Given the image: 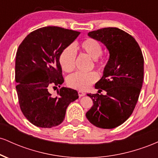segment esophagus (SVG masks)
Here are the masks:
<instances>
[{"instance_id": "obj_1", "label": "esophagus", "mask_w": 158, "mask_h": 158, "mask_svg": "<svg viewBox=\"0 0 158 158\" xmlns=\"http://www.w3.org/2000/svg\"><path fill=\"white\" fill-rule=\"evenodd\" d=\"M78 94H79V97H84L86 94H85V92L81 91V90H79V91H78Z\"/></svg>"}]
</instances>
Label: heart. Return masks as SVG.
<instances>
[{
    "mask_svg": "<svg viewBox=\"0 0 158 158\" xmlns=\"http://www.w3.org/2000/svg\"><path fill=\"white\" fill-rule=\"evenodd\" d=\"M79 48L94 59H97L102 52L101 44L94 39H85L81 43ZM76 56L77 53L73 46L67 47L62 50L59 56V63L64 71L70 73L74 70ZM97 66L100 67V65L97 63ZM98 79L99 76L94 71L89 73L76 72L69 76L67 82L70 88L79 90H85L88 89L92 84L98 80Z\"/></svg>",
    "mask_w": 158,
    "mask_h": 158,
    "instance_id": "heart-1",
    "label": "heart"
}]
</instances>
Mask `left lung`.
<instances>
[{"label": "left lung", "instance_id": "obj_1", "mask_svg": "<svg viewBox=\"0 0 158 158\" xmlns=\"http://www.w3.org/2000/svg\"><path fill=\"white\" fill-rule=\"evenodd\" d=\"M109 52L103 76L95 85L98 93L88 94L93 106L86 113L88 121L100 128H114L129 118L142 88L144 59L139 44L131 35L117 27L88 32Z\"/></svg>", "mask_w": 158, "mask_h": 158}]
</instances>
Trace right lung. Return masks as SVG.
<instances>
[{"label":"right lung","instance_id":"1","mask_svg":"<svg viewBox=\"0 0 158 158\" xmlns=\"http://www.w3.org/2000/svg\"><path fill=\"white\" fill-rule=\"evenodd\" d=\"M80 32L59 27H45L30 32L16 52V90L20 108L32 124L52 128L64 119L69 105L79 98L77 91L62 87L52 97L50 88L64 82L59 56Z\"/></svg>","mask_w":158,"mask_h":158}]
</instances>
